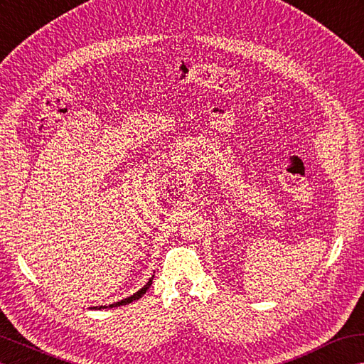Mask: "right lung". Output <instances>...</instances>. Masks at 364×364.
Wrapping results in <instances>:
<instances>
[{"label": "right lung", "instance_id": "right-lung-1", "mask_svg": "<svg viewBox=\"0 0 364 364\" xmlns=\"http://www.w3.org/2000/svg\"><path fill=\"white\" fill-rule=\"evenodd\" d=\"M151 284H152V278L149 279L147 282V284L144 286V287H141L139 289V291L136 292V294H134L132 296H127V298H124V300H121V301H117V303H114V304H109V306H98V307H95V309H102V307H118V306H123V304H127V303H132L134 300H138V298H141L144 294H146V291L149 287H151Z\"/></svg>", "mask_w": 364, "mask_h": 364}]
</instances>
